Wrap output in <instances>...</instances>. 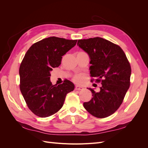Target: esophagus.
<instances>
[{"label":"esophagus","mask_w":148,"mask_h":148,"mask_svg":"<svg viewBox=\"0 0 148 148\" xmlns=\"http://www.w3.org/2000/svg\"><path fill=\"white\" fill-rule=\"evenodd\" d=\"M75 89H77V90H81V89H83V87L81 86H79V85H76Z\"/></svg>","instance_id":"esophagus-1"}]
</instances>
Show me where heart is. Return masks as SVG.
<instances>
[{"instance_id":"b5f03b06","label":"heart","mask_w":148,"mask_h":148,"mask_svg":"<svg viewBox=\"0 0 148 148\" xmlns=\"http://www.w3.org/2000/svg\"><path fill=\"white\" fill-rule=\"evenodd\" d=\"M84 79H85V75L83 74L77 75H75L73 78L74 81L78 83H83Z\"/></svg>"}]
</instances>
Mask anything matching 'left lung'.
<instances>
[{"label": "left lung", "instance_id": "obj_1", "mask_svg": "<svg viewBox=\"0 0 148 148\" xmlns=\"http://www.w3.org/2000/svg\"><path fill=\"white\" fill-rule=\"evenodd\" d=\"M77 45L90 59L91 76L102 84L99 92L88 88L92 97L83 106L96 117H109L119 108L130 87V65L121 47L107 39H79Z\"/></svg>", "mask_w": 148, "mask_h": 148}]
</instances>
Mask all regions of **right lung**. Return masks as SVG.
<instances>
[{
	"mask_svg": "<svg viewBox=\"0 0 148 148\" xmlns=\"http://www.w3.org/2000/svg\"><path fill=\"white\" fill-rule=\"evenodd\" d=\"M77 40L49 37L34 43L20 66V91L29 109L40 117H49L64 105L66 95L75 88L69 80L59 85L51 82V71L61 64L62 56Z\"/></svg>",
	"mask_w": 148,
	"mask_h": 148,
	"instance_id": "1",
	"label": "right lung"
}]
</instances>
